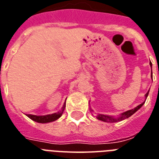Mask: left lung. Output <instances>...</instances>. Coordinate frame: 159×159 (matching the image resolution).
Here are the masks:
<instances>
[{
    "mask_svg": "<svg viewBox=\"0 0 159 159\" xmlns=\"http://www.w3.org/2000/svg\"><path fill=\"white\" fill-rule=\"evenodd\" d=\"M150 66L152 64V62H150ZM152 67V66H151ZM148 92H147L145 94V98L147 99V97H148ZM144 104V102H143L142 104L139 105L138 106H136L135 108L132 109V110H129V111H127L125 112H124L120 115V116H119L118 118H115V117H112V116H106V115H102V114H98L97 116V118L100 120H102L104 121V122H110V123H114V122H118V121H121L125 120V119H127L129 117H130L133 114H134L136 111H138L139 109H140L142 107V106Z\"/></svg>",
    "mask_w": 159,
    "mask_h": 159,
    "instance_id": "1",
    "label": "left lung"
}]
</instances>
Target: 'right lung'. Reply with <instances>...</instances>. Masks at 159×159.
<instances>
[{"instance_id": "obj_1", "label": "right lung", "mask_w": 159, "mask_h": 159, "mask_svg": "<svg viewBox=\"0 0 159 159\" xmlns=\"http://www.w3.org/2000/svg\"><path fill=\"white\" fill-rule=\"evenodd\" d=\"M66 107V103L62 106V110L60 111H57V113L51 114V115H46V116H34V115H26L29 118L31 119L32 120L38 122V123H49V122H53L56 120L58 118L62 116L64 109Z\"/></svg>"}]
</instances>
